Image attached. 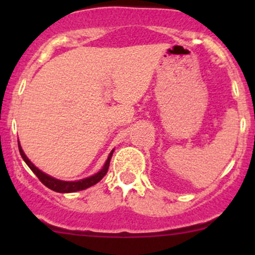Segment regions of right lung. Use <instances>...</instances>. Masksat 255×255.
<instances>
[{
	"instance_id": "add662e5",
	"label": "right lung",
	"mask_w": 255,
	"mask_h": 255,
	"mask_svg": "<svg viewBox=\"0 0 255 255\" xmlns=\"http://www.w3.org/2000/svg\"><path fill=\"white\" fill-rule=\"evenodd\" d=\"M17 145H19V152L20 154H21L22 159L25 160V163L28 165V168L36 174V176L39 178L40 182H42L44 186L48 187V188H50L51 191H55L57 193H74L79 191H84V189L89 188V187L95 186V184L98 183L108 172L111 156H113L114 153V150H111L109 156H108V159L105 160L103 168H102L98 172H96L95 175H92V176L83 178V180H78V181H62V180H58V178L52 177L50 175L45 174V172H43L42 170H39V169H38L37 166L34 165L30 159H28L27 156H26L25 152L22 151V147L19 141H17Z\"/></svg>"
}]
</instances>
